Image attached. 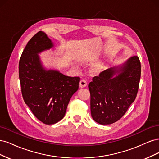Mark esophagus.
Masks as SVG:
<instances>
[{
  "instance_id": "esophagus-1",
  "label": "esophagus",
  "mask_w": 159,
  "mask_h": 159,
  "mask_svg": "<svg viewBox=\"0 0 159 159\" xmlns=\"http://www.w3.org/2000/svg\"><path fill=\"white\" fill-rule=\"evenodd\" d=\"M88 83H87V81L84 79H82L80 82V86L81 88H85L86 85H87Z\"/></svg>"
}]
</instances>
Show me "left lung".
<instances>
[{"label": "left lung", "mask_w": 159, "mask_h": 159, "mask_svg": "<svg viewBox=\"0 0 159 159\" xmlns=\"http://www.w3.org/2000/svg\"><path fill=\"white\" fill-rule=\"evenodd\" d=\"M141 66L138 56L117 68H111L95 76L89 84L92 118L101 125L116 122L135 99L140 82ZM115 74L117 76H114Z\"/></svg>", "instance_id": "obj_1"}]
</instances>
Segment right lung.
Here are the masks:
<instances>
[{
    "instance_id": "right-lung-1",
    "label": "right lung",
    "mask_w": 159,
    "mask_h": 159,
    "mask_svg": "<svg viewBox=\"0 0 159 159\" xmlns=\"http://www.w3.org/2000/svg\"><path fill=\"white\" fill-rule=\"evenodd\" d=\"M53 47L46 33L37 32L28 41L19 61L22 95L34 116L46 125L64 118L70 100L79 88L80 77L66 76L43 68L38 54Z\"/></svg>"
}]
</instances>
